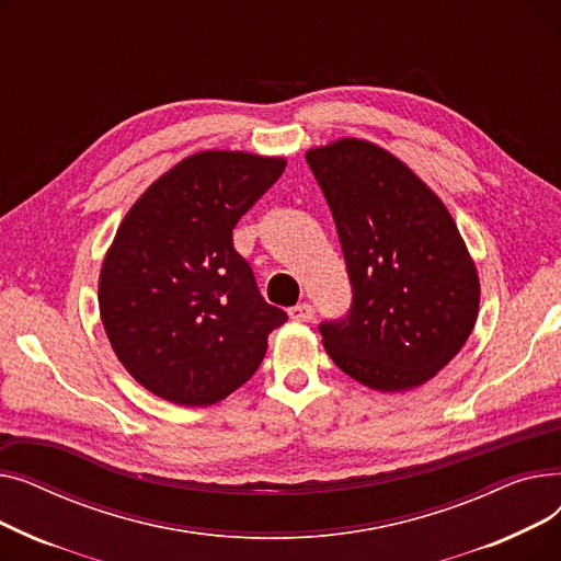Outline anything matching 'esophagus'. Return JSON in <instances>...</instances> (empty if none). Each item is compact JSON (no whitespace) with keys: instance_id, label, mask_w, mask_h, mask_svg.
I'll return each mask as SVG.
<instances>
[{"instance_id":"34e87169","label":"esophagus","mask_w":561,"mask_h":561,"mask_svg":"<svg viewBox=\"0 0 561 561\" xmlns=\"http://www.w3.org/2000/svg\"><path fill=\"white\" fill-rule=\"evenodd\" d=\"M290 320H298V322H309L313 318V307L309 302H300L296 307L288 309Z\"/></svg>"}]
</instances>
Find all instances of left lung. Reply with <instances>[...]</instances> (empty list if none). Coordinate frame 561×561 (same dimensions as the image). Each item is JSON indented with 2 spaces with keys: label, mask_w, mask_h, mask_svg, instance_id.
Returning <instances> with one entry per match:
<instances>
[{
  "label": "left lung",
  "mask_w": 561,
  "mask_h": 561,
  "mask_svg": "<svg viewBox=\"0 0 561 561\" xmlns=\"http://www.w3.org/2000/svg\"><path fill=\"white\" fill-rule=\"evenodd\" d=\"M336 222L350 311L322 320V345L375 391L425 385L478 320L480 279L448 209L400 159L341 138L307 152Z\"/></svg>",
  "instance_id": "obj_1"
}]
</instances>
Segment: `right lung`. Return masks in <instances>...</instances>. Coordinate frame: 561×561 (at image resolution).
Masks as SVG:
<instances>
[{"mask_svg":"<svg viewBox=\"0 0 561 561\" xmlns=\"http://www.w3.org/2000/svg\"><path fill=\"white\" fill-rule=\"evenodd\" d=\"M286 168L248 152H199L147 188L100 273L111 347L154 396L206 407L243 387L288 320L261 298L233 227Z\"/></svg>","mask_w":561,"mask_h":561,"instance_id":"right-lung-1","label":"right lung"}]
</instances>
